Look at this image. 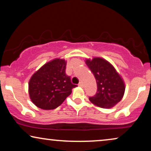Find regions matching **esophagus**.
I'll list each match as a JSON object with an SVG mask.
<instances>
[{
  "label": "esophagus",
  "instance_id": "1",
  "mask_svg": "<svg viewBox=\"0 0 151 151\" xmlns=\"http://www.w3.org/2000/svg\"><path fill=\"white\" fill-rule=\"evenodd\" d=\"M78 86H80V87H82V86H83V84H82V82H80L79 84H78Z\"/></svg>",
  "mask_w": 151,
  "mask_h": 151
}]
</instances>
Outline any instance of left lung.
<instances>
[{
	"mask_svg": "<svg viewBox=\"0 0 151 151\" xmlns=\"http://www.w3.org/2000/svg\"><path fill=\"white\" fill-rule=\"evenodd\" d=\"M86 64L94 75L97 92L89 100L96 106L109 109L122 100L125 86L123 80L109 62L100 58L86 60Z\"/></svg>",
	"mask_w": 151,
	"mask_h": 151,
	"instance_id": "left-lung-1",
	"label": "left lung"
}]
</instances>
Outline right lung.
<instances>
[{
  "instance_id": "right-lung-1",
  "label": "right lung",
  "mask_w": 151,
  "mask_h": 151,
  "mask_svg": "<svg viewBox=\"0 0 151 151\" xmlns=\"http://www.w3.org/2000/svg\"><path fill=\"white\" fill-rule=\"evenodd\" d=\"M67 63L55 59L36 72L29 82L32 102L39 108L51 110L59 106L77 86L65 73Z\"/></svg>"
}]
</instances>
